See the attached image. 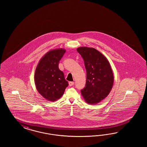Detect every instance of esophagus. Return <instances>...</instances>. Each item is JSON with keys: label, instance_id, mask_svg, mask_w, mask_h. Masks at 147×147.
<instances>
[{"label": "esophagus", "instance_id": "obj_1", "mask_svg": "<svg viewBox=\"0 0 147 147\" xmlns=\"http://www.w3.org/2000/svg\"><path fill=\"white\" fill-rule=\"evenodd\" d=\"M74 84V82H72V81L69 82V86H73Z\"/></svg>", "mask_w": 147, "mask_h": 147}]
</instances>
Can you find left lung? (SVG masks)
Listing matches in <instances>:
<instances>
[{"label": "left lung", "mask_w": 147, "mask_h": 147, "mask_svg": "<svg viewBox=\"0 0 147 147\" xmlns=\"http://www.w3.org/2000/svg\"><path fill=\"white\" fill-rule=\"evenodd\" d=\"M77 51L83 58L86 82L81 93L86 102L95 105L107 97L114 83V75L107 58L94 48L80 47Z\"/></svg>", "instance_id": "1"}]
</instances>
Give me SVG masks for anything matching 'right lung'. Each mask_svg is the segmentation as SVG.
I'll return each instance as SVG.
<instances>
[{"label":"right lung","mask_w":147,"mask_h":147,"mask_svg":"<svg viewBox=\"0 0 147 147\" xmlns=\"http://www.w3.org/2000/svg\"><path fill=\"white\" fill-rule=\"evenodd\" d=\"M66 52L63 49L49 51L36 67L34 81L36 88L43 98L49 101L58 100L68 86L64 74L59 68V62Z\"/></svg>","instance_id":"right-lung-1"}]
</instances>
